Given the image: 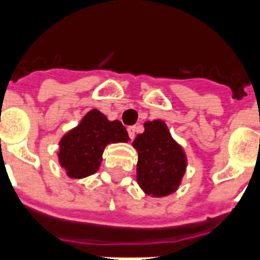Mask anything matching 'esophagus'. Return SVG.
<instances>
[{
  "label": "esophagus",
  "instance_id": "esophagus-1",
  "mask_svg": "<svg viewBox=\"0 0 260 260\" xmlns=\"http://www.w3.org/2000/svg\"><path fill=\"white\" fill-rule=\"evenodd\" d=\"M128 135H129L131 139H134L136 135V126H128Z\"/></svg>",
  "mask_w": 260,
  "mask_h": 260
}]
</instances>
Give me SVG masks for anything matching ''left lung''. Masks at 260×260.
I'll return each mask as SVG.
<instances>
[{"instance_id":"8db88e82","label":"left lung","mask_w":260,"mask_h":260,"mask_svg":"<svg viewBox=\"0 0 260 260\" xmlns=\"http://www.w3.org/2000/svg\"><path fill=\"white\" fill-rule=\"evenodd\" d=\"M132 146L138 151L136 180L140 189L158 199L175 193L186 174L187 157L165 121H146L145 132L136 136Z\"/></svg>"}]
</instances>
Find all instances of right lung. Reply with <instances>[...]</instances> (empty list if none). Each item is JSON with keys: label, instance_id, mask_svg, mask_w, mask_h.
Returning a JSON list of instances; mask_svg holds the SVG:
<instances>
[{"label": "right lung", "instance_id": "obj_1", "mask_svg": "<svg viewBox=\"0 0 260 260\" xmlns=\"http://www.w3.org/2000/svg\"><path fill=\"white\" fill-rule=\"evenodd\" d=\"M128 140V132L120 121H110L98 109H92L80 124L61 136L57 159L69 178L84 179L99 169L106 146Z\"/></svg>", "mask_w": 260, "mask_h": 260}]
</instances>
